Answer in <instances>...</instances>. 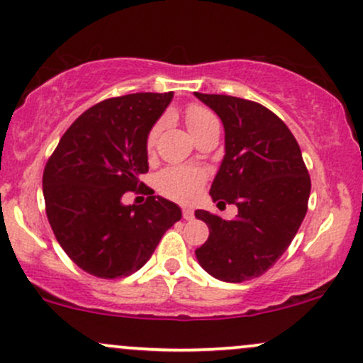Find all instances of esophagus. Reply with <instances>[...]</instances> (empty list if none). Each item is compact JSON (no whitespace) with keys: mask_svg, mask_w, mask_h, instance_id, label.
Segmentation results:
<instances>
[{"mask_svg":"<svg viewBox=\"0 0 363 363\" xmlns=\"http://www.w3.org/2000/svg\"><path fill=\"white\" fill-rule=\"evenodd\" d=\"M182 218H184V220H193L194 218L193 210H191V208H184V210H182Z\"/></svg>","mask_w":363,"mask_h":363,"instance_id":"obj_1","label":"esophagus"}]
</instances>
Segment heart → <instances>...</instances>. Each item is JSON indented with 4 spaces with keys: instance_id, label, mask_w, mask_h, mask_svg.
<instances>
[{
    "instance_id": "obj_1",
    "label": "heart",
    "mask_w": 363,
    "mask_h": 363,
    "mask_svg": "<svg viewBox=\"0 0 363 363\" xmlns=\"http://www.w3.org/2000/svg\"><path fill=\"white\" fill-rule=\"evenodd\" d=\"M216 118L210 111L205 109L203 106H198V104H193V106H189L186 109V124L189 128L191 135L201 131L203 128L208 126ZM160 128L162 123H158L150 131L148 148H152L155 145ZM203 181H205V176H203L201 170L193 167H182L181 165V167H169L162 170L157 177V187L162 194L169 196V198L179 199V201H187V199H191L198 193Z\"/></svg>"
}]
</instances>
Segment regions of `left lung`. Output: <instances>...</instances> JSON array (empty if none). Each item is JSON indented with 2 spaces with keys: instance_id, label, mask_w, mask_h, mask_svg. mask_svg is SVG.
I'll use <instances>...</instances> for the list:
<instances>
[{
  "instance_id": "left-lung-1",
  "label": "left lung",
  "mask_w": 363,
  "mask_h": 363,
  "mask_svg": "<svg viewBox=\"0 0 363 363\" xmlns=\"http://www.w3.org/2000/svg\"><path fill=\"white\" fill-rule=\"evenodd\" d=\"M194 95L225 129V155L210 196L239 210L234 220L194 211L210 228L196 259L216 280H252L280 259L297 234L307 213L309 172L297 140L272 111L230 95Z\"/></svg>"
}]
</instances>
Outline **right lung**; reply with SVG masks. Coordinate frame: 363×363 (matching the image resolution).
<instances>
[{
    "label": "right lung",
    "instance_id": "right-lung-1",
    "mask_svg": "<svg viewBox=\"0 0 363 363\" xmlns=\"http://www.w3.org/2000/svg\"><path fill=\"white\" fill-rule=\"evenodd\" d=\"M172 99V91H147L97 104L48 160L45 213L62 251L83 272L106 280L138 272L181 220L176 203L153 193L143 205L123 203L148 170V135Z\"/></svg>",
    "mask_w": 363,
    "mask_h": 363
}]
</instances>
